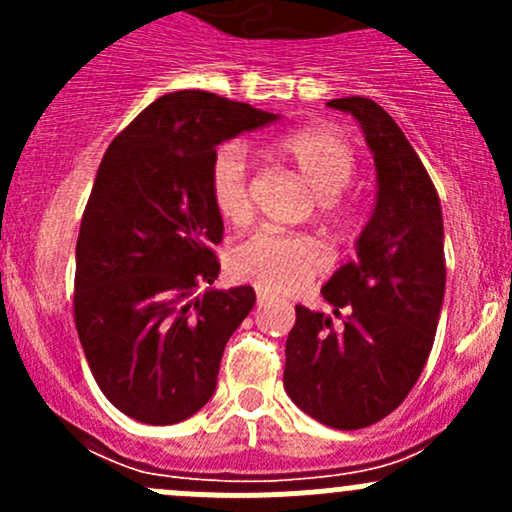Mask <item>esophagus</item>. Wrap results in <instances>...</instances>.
<instances>
[{
    "label": "esophagus",
    "instance_id": "obj_1",
    "mask_svg": "<svg viewBox=\"0 0 512 512\" xmlns=\"http://www.w3.org/2000/svg\"><path fill=\"white\" fill-rule=\"evenodd\" d=\"M267 299H270V297H267L265 292H257V304H260V307H262V304H267Z\"/></svg>",
    "mask_w": 512,
    "mask_h": 512
}]
</instances>
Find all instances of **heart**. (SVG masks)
Returning <instances> with one entry per match:
<instances>
[{
	"label": "heart",
	"mask_w": 512,
	"mask_h": 512,
	"mask_svg": "<svg viewBox=\"0 0 512 512\" xmlns=\"http://www.w3.org/2000/svg\"><path fill=\"white\" fill-rule=\"evenodd\" d=\"M272 151L287 160L304 183L319 195V213L332 223H347L342 190L354 178V151L327 126H304L272 141ZM213 208L225 223L242 225L250 218V175L242 143H225L215 151L208 173ZM232 277L250 282L262 292H292L319 277L327 267V252L309 235H282L260 230L237 242L227 255Z\"/></svg>",
	"instance_id": "obj_1"
}]
</instances>
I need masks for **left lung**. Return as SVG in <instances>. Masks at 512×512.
<instances>
[{
  "label": "left lung",
  "instance_id": "8db88e82",
  "mask_svg": "<svg viewBox=\"0 0 512 512\" xmlns=\"http://www.w3.org/2000/svg\"><path fill=\"white\" fill-rule=\"evenodd\" d=\"M327 106L361 123L376 163V208L356 260L322 287L334 317L299 304L285 347V391L319 423L356 431L399 409L426 366L446 292L436 188L404 131L376 101Z\"/></svg>",
  "mask_w": 512,
  "mask_h": 512
}]
</instances>
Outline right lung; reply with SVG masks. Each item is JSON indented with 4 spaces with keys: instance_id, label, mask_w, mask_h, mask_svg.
Here are the masks:
<instances>
[{
    "instance_id": "obj_1",
    "label": "right lung",
    "mask_w": 512,
    "mask_h": 512,
    "mask_svg": "<svg viewBox=\"0 0 512 512\" xmlns=\"http://www.w3.org/2000/svg\"><path fill=\"white\" fill-rule=\"evenodd\" d=\"M275 113L208 91H173L111 141L76 242L74 319L98 389L136 421L168 426L215 394L227 339L255 289H208L223 218L210 200L215 148Z\"/></svg>"
}]
</instances>
